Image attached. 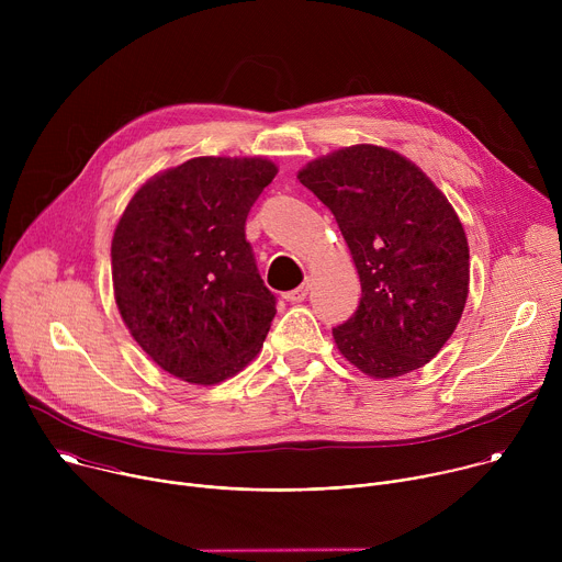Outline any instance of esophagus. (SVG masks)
<instances>
[{
	"label": "esophagus",
	"mask_w": 562,
	"mask_h": 562,
	"mask_svg": "<svg viewBox=\"0 0 562 562\" xmlns=\"http://www.w3.org/2000/svg\"><path fill=\"white\" fill-rule=\"evenodd\" d=\"M306 295H308V282H306V284H300V286L293 289V291H289L284 297L295 304V302H302Z\"/></svg>",
	"instance_id": "esophagus-1"
}]
</instances>
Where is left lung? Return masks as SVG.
<instances>
[{"mask_svg": "<svg viewBox=\"0 0 562 562\" xmlns=\"http://www.w3.org/2000/svg\"><path fill=\"white\" fill-rule=\"evenodd\" d=\"M297 180L336 217L360 276L338 351L389 380L425 367L456 331L469 293V245L445 193L412 159L375 144L338 148Z\"/></svg>", "mask_w": 562, "mask_h": 562, "instance_id": "1", "label": "left lung"}]
</instances>
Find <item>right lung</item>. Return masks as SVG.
<instances>
[{
    "label": "right lung",
    "mask_w": 562,
    "mask_h": 562,
    "mask_svg": "<svg viewBox=\"0 0 562 562\" xmlns=\"http://www.w3.org/2000/svg\"><path fill=\"white\" fill-rule=\"evenodd\" d=\"M276 173L267 157H193L126 204L111 243L115 302L133 340L167 373L209 386L260 353L276 297L245 224Z\"/></svg>",
    "instance_id": "add662e5"
}]
</instances>
